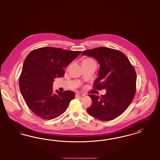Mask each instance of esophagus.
Listing matches in <instances>:
<instances>
[{
    "instance_id": "1",
    "label": "esophagus",
    "mask_w": 160,
    "mask_h": 160,
    "mask_svg": "<svg viewBox=\"0 0 160 160\" xmlns=\"http://www.w3.org/2000/svg\"><path fill=\"white\" fill-rule=\"evenodd\" d=\"M83 96H84V95L82 94V93H77L76 94V98L82 97H83Z\"/></svg>"
}]
</instances>
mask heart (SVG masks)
Segmentation results:
<instances>
[{"instance_id": "heart-1", "label": "heart", "mask_w": 160, "mask_h": 160, "mask_svg": "<svg viewBox=\"0 0 160 160\" xmlns=\"http://www.w3.org/2000/svg\"><path fill=\"white\" fill-rule=\"evenodd\" d=\"M82 63H95V62L93 59L90 58H86L83 59L82 61Z\"/></svg>"}]
</instances>
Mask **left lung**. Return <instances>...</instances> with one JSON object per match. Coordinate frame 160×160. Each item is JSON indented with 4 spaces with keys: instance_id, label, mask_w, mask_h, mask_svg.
I'll return each instance as SVG.
<instances>
[{
    "instance_id": "1",
    "label": "left lung",
    "mask_w": 160,
    "mask_h": 160,
    "mask_svg": "<svg viewBox=\"0 0 160 160\" xmlns=\"http://www.w3.org/2000/svg\"><path fill=\"white\" fill-rule=\"evenodd\" d=\"M82 55L92 57L98 62V77L93 83L98 90L106 93L101 97L89 95L92 105L87 112L102 121H111L122 114L134 97L137 76L127 57L119 50L98 47L83 51Z\"/></svg>"
}]
</instances>
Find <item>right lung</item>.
<instances>
[{"label":"right lung","instance_id":"right-lung-1","mask_svg":"<svg viewBox=\"0 0 160 160\" xmlns=\"http://www.w3.org/2000/svg\"><path fill=\"white\" fill-rule=\"evenodd\" d=\"M47 47L32 50L26 58L19 78V87L31 111L43 119H53L63 113L74 92L58 90L53 92L56 77L64 76L63 68L81 53Z\"/></svg>","mask_w":160,"mask_h":160}]
</instances>
